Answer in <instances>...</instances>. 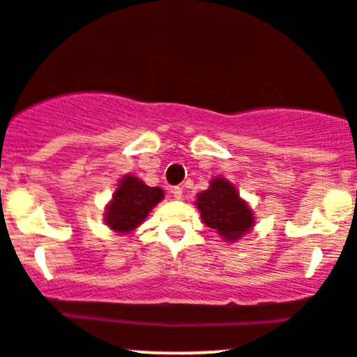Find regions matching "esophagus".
<instances>
[{
  "mask_svg": "<svg viewBox=\"0 0 357 357\" xmlns=\"http://www.w3.org/2000/svg\"><path fill=\"white\" fill-rule=\"evenodd\" d=\"M171 194H172V197H174V199H181L183 197V188H181V186H174V188L171 190Z\"/></svg>",
  "mask_w": 357,
  "mask_h": 357,
  "instance_id": "1",
  "label": "esophagus"
}]
</instances>
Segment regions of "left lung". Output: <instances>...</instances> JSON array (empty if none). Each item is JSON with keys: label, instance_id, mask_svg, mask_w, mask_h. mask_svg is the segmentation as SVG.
<instances>
[{"label": "left lung", "instance_id": "8db88e82", "mask_svg": "<svg viewBox=\"0 0 357 357\" xmlns=\"http://www.w3.org/2000/svg\"><path fill=\"white\" fill-rule=\"evenodd\" d=\"M195 206L201 211L202 222L225 241L234 243L254 227V211L225 178L213 179L209 188L197 195Z\"/></svg>", "mask_w": 357, "mask_h": 357}]
</instances>
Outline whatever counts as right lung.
<instances>
[{
    "instance_id": "right-lung-1",
    "label": "right lung",
    "mask_w": 357,
    "mask_h": 357,
    "mask_svg": "<svg viewBox=\"0 0 357 357\" xmlns=\"http://www.w3.org/2000/svg\"><path fill=\"white\" fill-rule=\"evenodd\" d=\"M162 199L163 190L158 186H148L135 176H123L105 209V224L119 234H128L144 222Z\"/></svg>"
}]
</instances>
